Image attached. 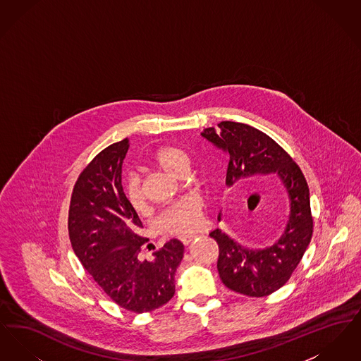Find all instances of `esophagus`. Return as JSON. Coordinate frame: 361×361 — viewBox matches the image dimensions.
<instances>
[{
  "label": "esophagus",
  "mask_w": 361,
  "mask_h": 361,
  "mask_svg": "<svg viewBox=\"0 0 361 361\" xmlns=\"http://www.w3.org/2000/svg\"><path fill=\"white\" fill-rule=\"evenodd\" d=\"M195 238H196V235H184V237L180 238V240H181L184 245H188V243H190Z\"/></svg>",
  "instance_id": "1"
}]
</instances>
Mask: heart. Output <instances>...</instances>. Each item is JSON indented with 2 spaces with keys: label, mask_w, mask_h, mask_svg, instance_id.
<instances>
[{
  "label": "heart",
  "mask_w": 361,
  "mask_h": 361,
  "mask_svg": "<svg viewBox=\"0 0 361 361\" xmlns=\"http://www.w3.org/2000/svg\"><path fill=\"white\" fill-rule=\"evenodd\" d=\"M152 162L159 171L178 176L189 168V155L178 146H161L152 155ZM124 195L128 204L137 211L145 208V195L137 174H128L124 183ZM203 224V202L197 197H185L165 209L159 219L158 228L168 235H187L196 231Z\"/></svg>",
  "instance_id": "obj_1"
}]
</instances>
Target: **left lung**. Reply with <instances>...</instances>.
Returning <instances> with one entry per match:
<instances>
[{"mask_svg": "<svg viewBox=\"0 0 361 361\" xmlns=\"http://www.w3.org/2000/svg\"><path fill=\"white\" fill-rule=\"evenodd\" d=\"M202 137L230 157L226 176L228 188L249 176L276 173L287 189L291 203L290 219L272 246L252 250L234 242L219 228L209 233L219 246L218 272L224 286L252 298L268 296L290 280L312 237L314 219L307 181L291 155L252 126L221 121L218 128H206ZM218 219L221 221V216Z\"/></svg>", "mask_w": 361, "mask_h": 361, "instance_id": "left-lung-1", "label": "left lung"}]
</instances>
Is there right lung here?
Masks as SVG:
<instances>
[{
	"mask_svg": "<svg viewBox=\"0 0 361 361\" xmlns=\"http://www.w3.org/2000/svg\"><path fill=\"white\" fill-rule=\"evenodd\" d=\"M128 150L123 139L96 155L80 173L70 199V242L87 274L121 309L149 312L174 295V275L184 245L171 240L154 249L152 258L140 253L147 238L137 211L121 187V165Z\"/></svg>",
	"mask_w": 361,
	"mask_h": 361,
	"instance_id": "add662e5",
	"label": "right lung"
}]
</instances>
